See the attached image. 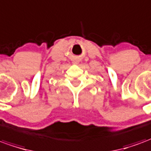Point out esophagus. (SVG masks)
<instances>
[{"label": "esophagus", "instance_id": "34e87169", "mask_svg": "<svg viewBox=\"0 0 151 151\" xmlns=\"http://www.w3.org/2000/svg\"><path fill=\"white\" fill-rule=\"evenodd\" d=\"M74 63H78V61H74Z\"/></svg>", "mask_w": 151, "mask_h": 151}]
</instances>
